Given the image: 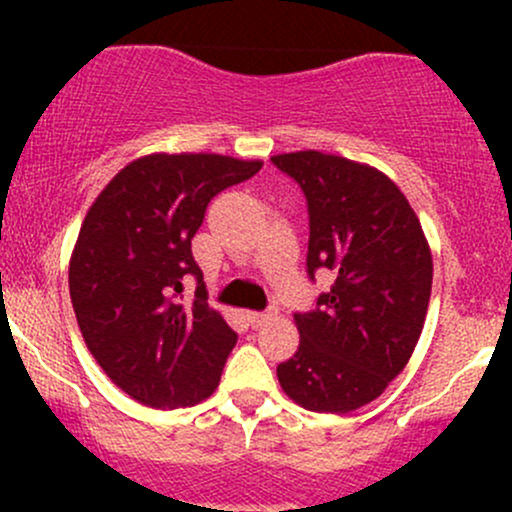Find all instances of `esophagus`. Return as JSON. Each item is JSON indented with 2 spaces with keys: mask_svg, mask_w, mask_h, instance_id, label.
Wrapping results in <instances>:
<instances>
[{
  "mask_svg": "<svg viewBox=\"0 0 512 512\" xmlns=\"http://www.w3.org/2000/svg\"><path fill=\"white\" fill-rule=\"evenodd\" d=\"M276 317V308H269V310H264V313H248V320H250V325L252 327H262V325H267L269 320H274Z\"/></svg>",
  "mask_w": 512,
  "mask_h": 512,
  "instance_id": "obj_1",
  "label": "esophagus"
}]
</instances>
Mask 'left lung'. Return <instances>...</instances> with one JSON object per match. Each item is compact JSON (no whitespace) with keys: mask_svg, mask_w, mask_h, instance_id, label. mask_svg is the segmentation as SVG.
<instances>
[{"mask_svg":"<svg viewBox=\"0 0 512 512\" xmlns=\"http://www.w3.org/2000/svg\"><path fill=\"white\" fill-rule=\"evenodd\" d=\"M272 163L308 199V274H334L317 308L296 313L301 344L279 363L281 390L303 409L366 407L402 373L426 322L433 284L428 240L402 190L368 163L296 151Z\"/></svg>","mask_w":512,"mask_h":512,"instance_id":"1","label":"left lung"}]
</instances>
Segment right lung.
Instances as JSON below:
<instances>
[{
  "label": "right lung",
  "mask_w": 512,
  "mask_h": 512,
  "mask_svg": "<svg viewBox=\"0 0 512 512\" xmlns=\"http://www.w3.org/2000/svg\"><path fill=\"white\" fill-rule=\"evenodd\" d=\"M260 168L221 154H149L86 211L69 260L76 322L105 375L146 407H192L219 387L238 334L209 308L192 238L211 199ZM187 273L200 286L182 304Z\"/></svg>",
  "instance_id": "right-lung-1"
}]
</instances>
